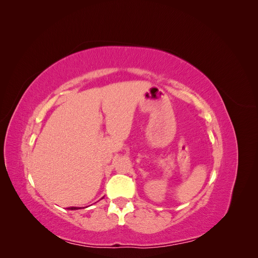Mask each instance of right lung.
<instances>
[{
    "mask_svg": "<svg viewBox=\"0 0 258 258\" xmlns=\"http://www.w3.org/2000/svg\"><path fill=\"white\" fill-rule=\"evenodd\" d=\"M104 197H102V199H103ZM85 208V207H84ZM86 208H87V207H86ZM68 210H79V209H82V208H77V207H70V208H67Z\"/></svg>",
    "mask_w": 258,
    "mask_h": 258,
    "instance_id": "right-lung-1",
    "label": "right lung"
}]
</instances>
